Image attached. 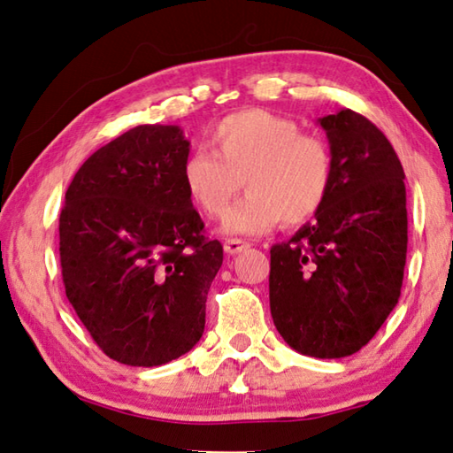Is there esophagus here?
I'll return each instance as SVG.
<instances>
[{"label": "esophagus", "mask_w": 453, "mask_h": 453, "mask_svg": "<svg viewBox=\"0 0 453 453\" xmlns=\"http://www.w3.org/2000/svg\"><path fill=\"white\" fill-rule=\"evenodd\" d=\"M250 248V243L248 242H243V240H226L224 242V250H226V253H229V255H237V253H242L243 250H248Z\"/></svg>", "instance_id": "obj_1"}]
</instances>
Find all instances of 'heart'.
<instances>
[{
  "label": "heart",
  "mask_w": 453,
  "mask_h": 453,
  "mask_svg": "<svg viewBox=\"0 0 453 453\" xmlns=\"http://www.w3.org/2000/svg\"><path fill=\"white\" fill-rule=\"evenodd\" d=\"M213 150L190 152L182 182L190 200L219 218L242 184L245 198L226 213L224 232L261 235L277 224L297 226L315 216L331 188V154L297 122L250 109L221 119L211 130Z\"/></svg>",
  "instance_id": "heart-1"
}]
</instances>
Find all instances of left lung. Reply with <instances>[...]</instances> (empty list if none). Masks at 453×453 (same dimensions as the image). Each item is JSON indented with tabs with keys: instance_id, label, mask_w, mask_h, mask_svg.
<instances>
[{
	"instance_id": "obj_1",
	"label": "left lung",
	"mask_w": 453,
	"mask_h": 453,
	"mask_svg": "<svg viewBox=\"0 0 453 453\" xmlns=\"http://www.w3.org/2000/svg\"><path fill=\"white\" fill-rule=\"evenodd\" d=\"M333 176L315 219L271 248L269 305L301 355L358 352L396 307L404 279V168L380 130L350 109L319 119Z\"/></svg>"
}]
</instances>
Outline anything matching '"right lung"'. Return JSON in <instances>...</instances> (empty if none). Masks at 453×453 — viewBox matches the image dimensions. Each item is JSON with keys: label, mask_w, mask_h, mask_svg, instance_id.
Here are the masks:
<instances>
[{"label": "right lung", "mask_w": 453, "mask_h": 453, "mask_svg": "<svg viewBox=\"0 0 453 453\" xmlns=\"http://www.w3.org/2000/svg\"><path fill=\"white\" fill-rule=\"evenodd\" d=\"M180 127L141 125L88 156L59 218L67 299L106 357L160 366L202 339L224 261L182 182Z\"/></svg>", "instance_id": "add662e5"}]
</instances>
